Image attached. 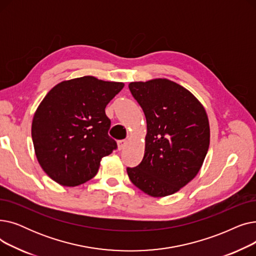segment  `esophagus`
<instances>
[{
  "instance_id": "esophagus-1",
  "label": "esophagus",
  "mask_w": 256,
  "mask_h": 256,
  "mask_svg": "<svg viewBox=\"0 0 256 256\" xmlns=\"http://www.w3.org/2000/svg\"><path fill=\"white\" fill-rule=\"evenodd\" d=\"M126 144H128V141H126V140H119L118 143H117L118 150H122L124 148V147L126 146Z\"/></svg>"
}]
</instances>
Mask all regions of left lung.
Returning <instances> with one entry per match:
<instances>
[{"instance_id": "obj_1", "label": "left lung", "mask_w": 256, "mask_h": 256, "mask_svg": "<svg viewBox=\"0 0 256 256\" xmlns=\"http://www.w3.org/2000/svg\"><path fill=\"white\" fill-rule=\"evenodd\" d=\"M128 88L145 114L147 134L142 162L128 167V176L152 197L174 194L196 176L208 154L206 112L190 91L167 78Z\"/></svg>"}]
</instances>
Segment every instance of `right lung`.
<instances>
[{"label": "right lung", "mask_w": 256, "mask_h": 256, "mask_svg": "<svg viewBox=\"0 0 256 256\" xmlns=\"http://www.w3.org/2000/svg\"><path fill=\"white\" fill-rule=\"evenodd\" d=\"M124 86L87 76L64 80L46 94L33 118L32 140L40 166L52 180L82 184L117 148L108 135L111 120L104 109Z\"/></svg>", "instance_id": "obj_1"}]
</instances>
